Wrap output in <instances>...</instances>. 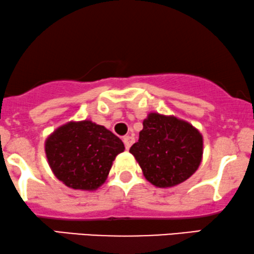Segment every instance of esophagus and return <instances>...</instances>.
Listing matches in <instances>:
<instances>
[{
  "label": "esophagus",
  "instance_id": "34e87169",
  "mask_svg": "<svg viewBox=\"0 0 254 254\" xmlns=\"http://www.w3.org/2000/svg\"><path fill=\"white\" fill-rule=\"evenodd\" d=\"M123 142H124V145H125V149L129 150L130 146L132 145L133 142H134V138L132 136H125L123 138Z\"/></svg>",
  "mask_w": 254,
  "mask_h": 254
}]
</instances>
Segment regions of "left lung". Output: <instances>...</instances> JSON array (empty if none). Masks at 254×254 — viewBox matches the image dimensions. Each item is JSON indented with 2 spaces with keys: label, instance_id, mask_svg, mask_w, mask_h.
<instances>
[{
  "label": "left lung",
  "instance_id": "1",
  "mask_svg": "<svg viewBox=\"0 0 254 254\" xmlns=\"http://www.w3.org/2000/svg\"><path fill=\"white\" fill-rule=\"evenodd\" d=\"M130 152L151 184L170 188L185 182L198 169L203 136L188 122L151 112Z\"/></svg>",
  "mask_w": 254,
  "mask_h": 254
}]
</instances>
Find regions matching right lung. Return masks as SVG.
<instances>
[{
	"label": "right lung",
	"mask_w": 254,
	"mask_h": 254,
	"mask_svg": "<svg viewBox=\"0 0 254 254\" xmlns=\"http://www.w3.org/2000/svg\"><path fill=\"white\" fill-rule=\"evenodd\" d=\"M124 149L116 134L91 121L69 122L46 140V155L54 175L75 190L98 189Z\"/></svg>",
	"instance_id": "obj_1"
}]
</instances>
